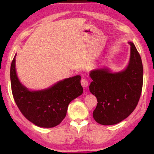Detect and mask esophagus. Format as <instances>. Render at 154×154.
I'll list each match as a JSON object with an SVG mask.
<instances>
[{"mask_svg": "<svg viewBox=\"0 0 154 154\" xmlns=\"http://www.w3.org/2000/svg\"><path fill=\"white\" fill-rule=\"evenodd\" d=\"M81 83H82V85L83 87H88V82L86 79H85L84 77H82V79H81Z\"/></svg>", "mask_w": 154, "mask_h": 154, "instance_id": "obj_1", "label": "esophagus"}]
</instances>
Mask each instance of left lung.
Returning a JSON list of instances; mask_svg holds the SVG:
<instances>
[{
	"mask_svg": "<svg viewBox=\"0 0 154 154\" xmlns=\"http://www.w3.org/2000/svg\"><path fill=\"white\" fill-rule=\"evenodd\" d=\"M130 45L128 65L124 71L111 72L108 69L90 72L93 82L90 91L97 98L93 118L102 125H114L128 118L139 103L143 88V68L134 43Z\"/></svg>",
	"mask_w": 154,
	"mask_h": 154,
	"instance_id": "1",
	"label": "left lung"
}]
</instances>
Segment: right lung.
I'll list each match as a JSON object with an SVG mask.
<instances>
[{"label":"right lung","instance_id":"1","mask_svg":"<svg viewBox=\"0 0 154 154\" xmlns=\"http://www.w3.org/2000/svg\"><path fill=\"white\" fill-rule=\"evenodd\" d=\"M15 56L10 70L13 96L17 107L28 120L38 127L58 126L66 115L69 103L82 94L81 76L60 81L51 87L30 91L20 83L15 70Z\"/></svg>","mask_w":154,"mask_h":154}]
</instances>
